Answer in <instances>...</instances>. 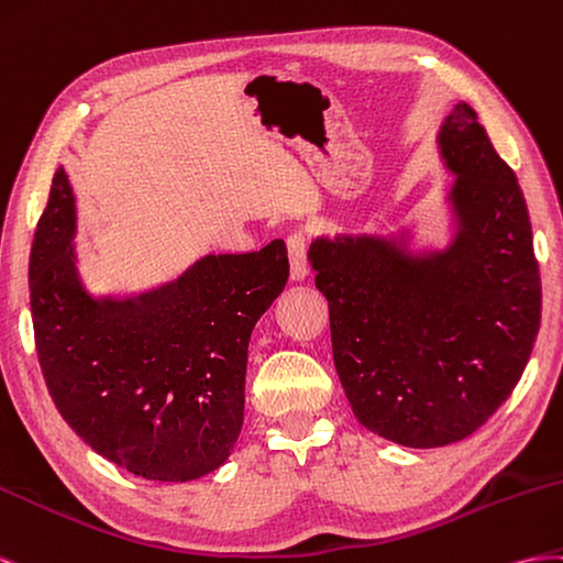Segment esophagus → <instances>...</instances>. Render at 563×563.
Here are the masks:
<instances>
[{"label":"esophagus","instance_id":"1","mask_svg":"<svg viewBox=\"0 0 563 563\" xmlns=\"http://www.w3.org/2000/svg\"><path fill=\"white\" fill-rule=\"evenodd\" d=\"M287 252H290L292 280L309 278L311 266H309V260H307V235L292 233L290 238H287Z\"/></svg>","mask_w":563,"mask_h":563}]
</instances>
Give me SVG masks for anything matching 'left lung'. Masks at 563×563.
<instances>
[{"label": "left lung", "mask_w": 563, "mask_h": 563, "mask_svg": "<svg viewBox=\"0 0 563 563\" xmlns=\"http://www.w3.org/2000/svg\"><path fill=\"white\" fill-rule=\"evenodd\" d=\"M439 146L457 174V235L445 252L415 260L365 235L309 250L353 415L410 448L470 437L505 404L542 311L523 192L467 103L445 118Z\"/></svg>", "instance_id": "obj_1"}]
</instances>
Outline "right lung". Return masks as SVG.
<instances>
[{
	"label": "right lung",
	"instance_id": "1",
	"mask_svg": "<svg viewBox=\"0 0 563 563\" xmlns=\"http://www.w3.org/2000/svg\"><path fill=\"white\" fill-rule=\"evenodd\" d=\"M73 231V190L58 169L30 252V309L60 417L136 476L217 470L243 427L252 328L290 276L285 243L210 254L155 292L96 301L77 278Z\"/></svg>",
	"mask_w": 563,
	"mask_h": 563
}]
</instances>
